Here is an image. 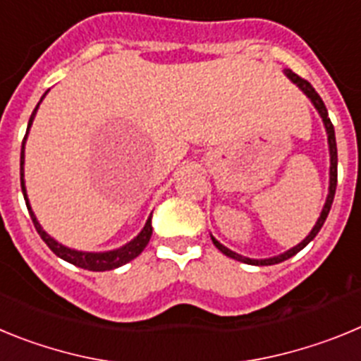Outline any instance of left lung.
<instances>
[{
  "label": "left lung",
  "mask_w": 361,
  "mask_h": 361,
  "mask_svg": "<svg viewBox=\"0 0 361 361\" xmlns=\"http://www.w3.org/2000/svg\"><path fill=\"white\" fill-rule=\"evenodd\" d=\"M286 73H288V78L291 79L293 82H296V85H298L300 88H302V92H304V94L307 95L309 99H311L312 104L317 106L318 114H320L322 119H324L325 130H327V137H329V152H331V186H329V195H327V200H325V206H324V209H322L320 219H318V222H317V224H314V228H312V231L309 233L307 237H305L304 240L300 242L298 245H295L293 250L286 251V253H283V255H279V257L266 258V260H253V258H247V257H242V255H238V253H233L231 250H228V247H224V245L220 244V242H216L215 238H213V244H215L216 250L222 251V253H224L226 257L235 258V260H238V262L251 264V266H273V264H280V262H283V260H288V258L295 257V255L298 253L300 250H304L305 245H307L309 242L312 240V238L317 237L318 231H320L322 226H324L325 219H327V215H329V212H331V206H333L334 191H336V180H338L336 137H334V128H333V123H331V119H329V114H327V108H325L324 101H322L320 95L317 94V90H314V88H312V86H311V82L305 81L304 78H300L298 73H295V72H293V70H286Z\"/></svg>",
  "instance_id": "8db88e82"
}]
</instances>
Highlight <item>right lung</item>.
Segmentation results:
<instances>
[{
	"label": "right lung",
	"instance_id": "right-lung-1",
	"mask_svg": "<svg viewBox=\"0 0 361 361\" xmlns=\"http://www.w3.org/2000/svg\"><path fill=\"white\" fill-rule=\"evenodd\" d=\"M44 95H47V94H44ZM44 95H43V97H44ZM36 111H37V106L34 108V111H32L30 121H28L27 133H28V130H30L32 119H34V116H36ZM25 139H27V137H25ZM25 139H23V146H21V190H23L25 202H27V208H28V213H30V216H32V222H34V226H36V231L39 233V237L43 238L44 244L49 245L50 250H52L54 253H56L59 258H63V260H66V262L73 264V266L82 267V269H88V271L116 269V267L124 266V264H128L130 260H133L135 257H139V255L142 253V250H145L146 245H148L149 237H152V216L146 220L145 229H142V231L139 233V235H137V237L133 238L132 242H128V244L123 245V247H119V250L106 251V253H82V251L68 250V247H65V245L57 244V242L54 240L52 237H49V235H47V233L41 229L39 222H37L36 216H34V213H32L30 204H28V199H27V191H25V183H23Z\"/></svg>",
	"mask_w": 361,
	"mask_h": 361
}]
</instances>
